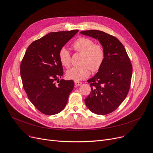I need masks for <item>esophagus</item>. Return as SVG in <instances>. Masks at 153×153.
<instances>
[{
  "label": "esophagus",
  "instance_id": "1",
  "mask_svg": "<svg viewBox=\"0 0 153 153\" xmlns=\"http://www.w3.org/2000/svg\"><path fill=\"white\" fill-rule=\"evenodd\" d=\"M82 84V82H78V81H75V85H76V86H79V85H81Z\"/></svg>",
  "mask_w": 153,
  "mask_h": 153
}]
</instances>
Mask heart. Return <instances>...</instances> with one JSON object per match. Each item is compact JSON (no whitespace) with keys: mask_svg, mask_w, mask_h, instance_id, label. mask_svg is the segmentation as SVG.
<instances>
[{"mask_svg":"<svg viewBox=\"0 0 153 153\" xmlns=\"http://www.w3.org/2000/svg\"><path fill=\"white\" fill-rule=\"evenodd\" d=\"M74 49L82 53L83 56L79 67H75L67 72L68 79L76 81L84 79L90 74L91 70L96 72L101 68L105 59V49L101 44L95 42L89 38L80 37L72 44ZM59 58L61 64L66 68H70L71 63L70 53L65 47H62L59 52Z\"/></svg>","mask_w":153,"mask_h":153,"instance_id":"obj_1","label":"heart"}]
</instances>
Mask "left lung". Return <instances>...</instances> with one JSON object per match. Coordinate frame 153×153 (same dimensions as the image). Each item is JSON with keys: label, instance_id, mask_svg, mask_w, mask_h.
Here are the masks:
<instances>
[{"label": "left lung", "instance_id": "1", "mask_svg": "<svg viewBox=\"0 0 153 153\" xmlns=\"http://www.w3.org/2000/svg\"><path fill=\"white\" fill-rule=\"evenodd\" d=\"M81 34L98 39L105 49L101 68L87 81L91 91L85 102L94 114L107 115L117 109L128 93L131 63L123 44L114 36L99 30H86Z\"/></svg>", "mask_w": 153, "mask_h": 153}]
</instances>
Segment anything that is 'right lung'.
Instances as JSON below:
<instances>
[{
	"instance_id": "right-lung-1",
	"label": "right lung",
	"mask_w": 153,
	"mask_h": 153,
	"mask_svg": "<svg viewBox=\"0 0 153 153\" xmlns=\"http://www.w3.org/2000/svg\"><path fill=\"white\" fill-rule=\"evenodd\" d=\"M78 31L74 30L46 34L30 45L22 60L23 88L31 102L44 114L51 115L61 112L73 90V80L59 79L64 75L59 52Z\"/></svg>"
}]
</instances>
